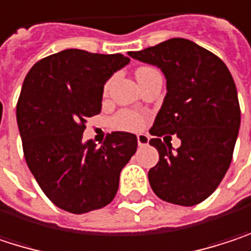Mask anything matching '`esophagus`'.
<instances>
[{"instance_id":"1","label":"esophagus","mask_w":251,"mask_h":251,"mask_svg":"<svg viewBox=\"0 0 251 251\" xmlns=\"http://www.w3.org/2000/svg\"><path fill=\"white\" fill-rule=\"evenodd\" d=\"M137 144H139L140 147L147 146V144H149V136H146V134H139V136H137Z\"/></svg>"}]
</instances>
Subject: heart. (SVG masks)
<instances>
[{"mask_svg":"<svg viewBox=\"0 0 251 251\" xmlns=\"http://www.w3.org/2000/svg\"><path fill=\"white\" fill-rule=\"evenodd\" d=\"M146 69H151V68H140L137 74H140ZM110 124L112 128L121 130V131H140L144 126V118L141 114L136 111L121 110L111 118Z\"/></svg>","mask_w":251,"mask_h":251,"instance_id":"obj_1","label":"heart"}]
</instances>
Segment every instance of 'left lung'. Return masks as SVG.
I'll list each match as a JSON object with an SVG mask.
<instances>
[{"label":"left lung","mask_w":251,"mask_h":251,"mask_svg":"<svg viewBox=\"0 0 251 251\" xmlns=\"http://www.w3.org/2000/svg\"><path fill=\"white\" fill-rule=\"evenodd\" d=\"M128 54L166 76L168 94L150 128L154 139L149 143L159 151L150 186L166 202L200 204L218 188L233 159L241 115L234 79L218 56L186 39ZM168 134L181 139L175 153L160 139Z\"/></svg>","instance_id":"1"}]
</instances>
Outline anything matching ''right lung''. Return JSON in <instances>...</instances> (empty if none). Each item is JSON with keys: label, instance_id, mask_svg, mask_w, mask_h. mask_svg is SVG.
<instances>
[{"label": "right lung", "instance_id": "obj_1", "mask_svg": "<svg viewBox=\"0 0 251 251\" xmlns=\"http://www.w3.org/2000/svg\"><path fill=\"white\" fill-rule=\"evenodd\" d=\"M130 62L115 54L66 49L39 60L24 79L17 124L28 169L47 198L72 214L114 200L137 137L112 131L101 146L83 141L86 118L101 112L104 83Z\"/></svg>", "mask_w": 251, "mask_h": 251}]
</instances>
